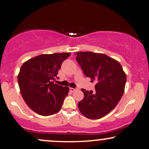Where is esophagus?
Masks as SVG:
<instances>
[{
	"label": "esophagus",
	"mask_w": 149,
	"mask_h": 149,
	"mask_svg": "<svg viewBox=\"0 0 149 149\" xmlns=\"http://www.w3.org/2000/svg\"><path fill=\"white\" fill-rule=\"evenodd\" d=\"M70 91H72V92H74V91L77 90V88H72V87H70Z\"/></svg>",
	"instance_id": "esophagus-1"
}]
</instances>
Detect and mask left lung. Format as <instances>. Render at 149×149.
<instances>
[{
	"label": "left lung",
	"mask_w": 149,
	"mask_h": 149,
	"mask_svg": "<svg viewBox=\"0 0 149 149\" xmlns=\"http://www.w3.org/2000/svg\"><path fill=\"white\" fill-rule=\"evenodd\" d=\"M76 60L85 76L96 81L95 91L81 90L84 98L78 103L85 117L98 119L115 109L124 93L126 74L119 62L103 54L77 52Z\"/></svg>",
	"instance_id": "1"
}]
</instances>
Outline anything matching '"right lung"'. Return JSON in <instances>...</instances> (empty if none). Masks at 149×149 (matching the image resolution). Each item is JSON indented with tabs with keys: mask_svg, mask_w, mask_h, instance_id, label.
<instances>
[{
	"mask_svg": "<svg viewBox=\"0 0 149 149\" xmlns=\"http://www.w3.org/2000/svg\"><path fill=\"white\" fill-rule=\"evenodd\" d=\"M70 53L42 54L26 61L17 76L20 92L26 104L38 115L58 113L68 94V87L56 84L62 62Z\"/></svg>",
	"mask_w": 149,
	"mask_h": 149,
	"instance_id": "add662e5",
	"label": "right lung"
}]
</instances>
